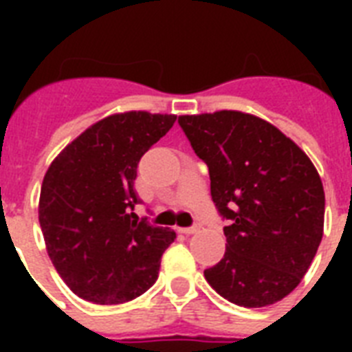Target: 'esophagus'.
I'll use <instances>...</instances> for the list:
<instances>
[{
	"mask_svg": "<svg viewBox=\"0 0 352 352\" xmlns=\"http://www.w3.org/2000/svg\"><path fill=\"white\" fill-rule=\"evenodd\" d=\"M199 230V226L195 225V226H184V228H179V232H181V234H186V235H190V234H195V232Z\"/></svg>",
	"mask_w": 352,
	"mask_h": 352,
	"instance_id": "1",
	"label": "esophagus"
}]
</instances>
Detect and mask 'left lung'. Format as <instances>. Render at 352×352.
<instances>
[{
  "instance_id": "8db88e82",
  "label": "left lung",
  "mask_w": 352,
  "mask_h": 352,
  "mask_svg": "<svg viewBox=\"0 0 352 352\" xmlns=\"http://www.w3.org/2000/svg\"><path fill=\"white\" fill-rule=\"evenodd\" d=\"M179 126L208 166L226 252L204 278L241 307L283 300L300 285L323 235L325 193L311 159L278 127L239 111L184 115Z\"/></svg>"
}]
</instances>
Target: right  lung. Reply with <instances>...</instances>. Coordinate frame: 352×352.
Masks as SVG:
<instances>
[{
  "label": "right lung",
  "instance_id": "right-lung-1",
  "mask_svg": "<svg viewBox=\"0 0 352 352\" xmlns=\"http://www.w3.org/2000/svg\"><path fill=\"white\" fill-rule=\"evenodd\" d=\"M175 115L131 111L85 129L47 170L40 226L52 265L74 294L118 305L159 278L171 228L137 221L138 162L175 124Z\"/></svg>",
  "mask_w": 352,
  "mask_h": 352
}]
</instances>
